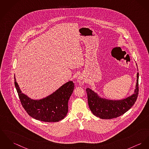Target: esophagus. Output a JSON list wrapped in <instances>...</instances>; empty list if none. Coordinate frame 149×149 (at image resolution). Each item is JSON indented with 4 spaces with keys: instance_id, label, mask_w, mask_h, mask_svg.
I'll return each mask as SVG.
<instances>
[{
    "instance_id": "34e87169",
    "label": "esophagus",
    "mask_w": 149,
    "mask_h": 149,
    "mask_svg": "<svg viewBox=\"0 0 149 149\" xmlns=\"http://www.w3.org/2000/svg\"><path fill=\"white\" fill-rule=\"evenodd\" d=\"M77 81L79 83V85H82L85 83V79L82 76H79V79H78V81Z\"/></svg>"
}]
</instances>
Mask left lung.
Segmentation results:
<instances>
[{
	"mask_svg": "<svg viewBox=\"0 0 149 149\" xmlns=\"http://www.w3.org/2000/svg\"><path fill=\"white\" fill-rule=\"evenodd\" d=\"M137 84L134 93L125 99L112 100L99 97L89 88L86 90L90 109L96 116L102 119L118 118L128 111L135 103L139 94V73L137 74Z\"/></svg>",
	"mask_w": 149,
	"mask_h": 149,
	"instance_id": "obj_1",
	"label": "left lung"
}]
</instances>
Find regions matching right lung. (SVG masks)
Segmentation results:
<instances>
[{"instance_id":"right-lung-1","label":"right lung","mask_w":149,"mask_h":149,"mask_svg":"<svg viewBox=\"0 0 149 149\" xmlns=\"http://www.w3.org/2000/svg\"><path fill=\"white\" fill-rule=\"evenodd\" d=\"M15 85L23 108L34 119L45 122H56L64 119L68 111V102L73 89L74 83L69 81L47 97L33 100L22 94L15 76Z\"/></svg>"}]
</instances>
